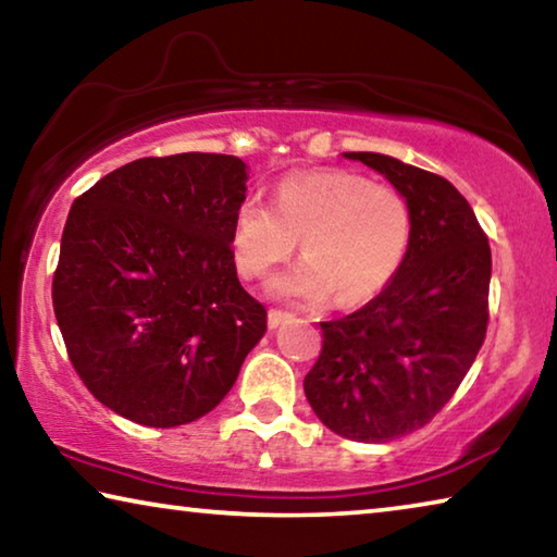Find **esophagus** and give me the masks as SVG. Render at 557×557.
Listing matches in <instances>:
<instances>
[{
  "mask_svg": "<svg viewBox=\"0 0 557 557\" xmlns=\"http://www.w3.org/2000/svg\"><path fill=\"white\" fill-rule=\"evenodd\" d=\"M289 314L287 312H280V309H270L268 312V326L270 329H277L282 322H287Z\"/></svg>",
  "mask_w": 557,
  "mask_h": 557,
  "instance_id": "obj_1",
  "label": "esophagus"
}]
</instances>
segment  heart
Returning <instances> with one entry per match:
<instances>
[{
    "mask_svg": "<svg viewBox=\"0 0 557 557\" xmlns=\"http://www.w3.org/2000/svg\"><path fill=\"white\" fill-rule=\"evenodd\" d=\"M301 238L307 252L270 282L280 299L361 305L391 285L412 243L410 203L395 186L326 169L282 178L272 209L243 199L233 213L231 248L248 280H260L287 260Z\"/></svg>",
    "mask_w": 557,
    "mask_h": 557,
    "instance_id": "heart-1",
    "label": "heart"
}]
</instances>
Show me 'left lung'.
I'll use <instances>...</instances> for the list:
<instances>
[{"label":"left lung","mask_w":557,"mask_h":557,"mask_svg":"<svg viewBox=\"0 0 557 557\" xmlns=\"http://www.w3.org/2000/svg\"><path fill=\"white\" fill-rule=\"evenodd\" d=\"M408 199L403 268L358 312L322 322L305 379L317 418L346 440L391 442L425 428L474 363L488 322L492 250L469 201L447 178L379 152H344Z\"/></svg>","instance_id":"left-lung-1"}]
</instances>
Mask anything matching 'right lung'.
<instances>
[{"label": "right lung", "instance_id": "obj_1", "mask_svg": "<svg viewBox=\"0 0 557 557\" xmlns=\"http://www.w3.org/2000/svg\"><path fill=\"white\" fill-rule=\"evenodd\" d=\"M248 164L231 154L145 157L73 201L53 312L75 373L137 425L203 418L268 329L231 250Z\"/></svg>", "mask_w": 557, "mask_h": 557}]
</instances>
